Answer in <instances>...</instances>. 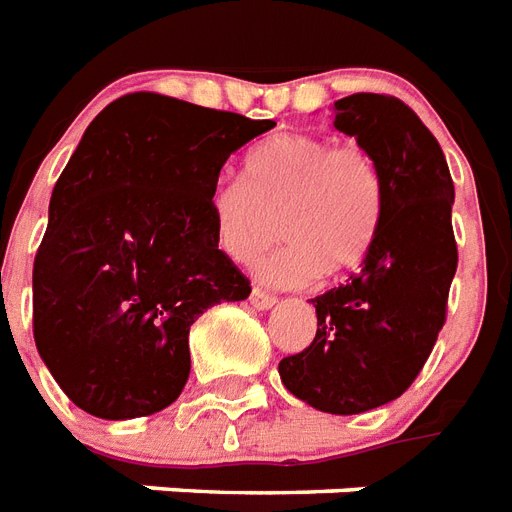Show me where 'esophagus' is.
<instances>
[{
  "label": "esophagus",
  "instance_id": "34e87169",
  "mask_svg": "<svg viewBox=\"0 0 512 512\" xmlns=\"http://www.w3.org/2000/svg\"><path fill=\"white\" fill-rule=\"evenodd\" d=\"M275 302H278V299L272 297V294H267V291H261V288H253L251 291V305L256 307V310H270Z\"/></svg>",
  "mask_w": 512,
  "mask_h": 512
}]
</instances>
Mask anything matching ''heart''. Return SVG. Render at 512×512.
Segmentation results:
<instances>
[{
	"label": "heart",
	"mask_w": 512,
	"mask_h": 512,
	"mask_svg": "<svg viewBox=\"0 0 512 512\" xmlns=\"http://www.w3.org/2000/svg\"><path fill=\"white\" fill-rule=\"evenodd\" d=\"M215 248L248 264L283 226L286 245L256 261V275L278 288H302L351 270L370 253L383 215V175L356 140L275 134L242 159V180L207 197Z\"/></svg>",
	"instance_id": "b5f03b06"
}]
</instances>
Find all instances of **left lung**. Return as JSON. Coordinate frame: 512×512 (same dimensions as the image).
<instances>
[{
	"instance_id": "obj_1",
	"label": "left lung",
	"mask_w": 512,
	"mask_h": 512,
	"mask_svg": "<svg viewBox=\"0 0 512 512\" xmlns=\"http://www.w3.org/2000/svg\"><path fill=\"white\" fill-rule=\"evenodd\" d=\"M334 129L356 137L383 175V215L348 283L310 299L313 343L278 364L283 386L321 413L356 416L405 394L445 324L456 275L453 180L443 148L397 96L334 102Z\"/></svg>"
}]
</instances>
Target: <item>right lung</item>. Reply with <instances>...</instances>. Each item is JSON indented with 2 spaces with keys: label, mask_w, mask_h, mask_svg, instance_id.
<instances>
[{
  "label": "right lung",
  "mask_w": 512,
  "mask_h": 512,
  "mask_svg": "<svg viewBox=\"0 0 512 512\" xmlns=\"http://www.w3.org/2000/svg\"><path fill=\"white\" fill-rule=\"evenodd\" d=\"M275 121L151 91L88 124L34 256V343L61 391L107 421L153 416L191 372L188 329L251 283L215 248L207 197Z\"/></svg>",
  "instance_id": "1"
}]
</instances>
